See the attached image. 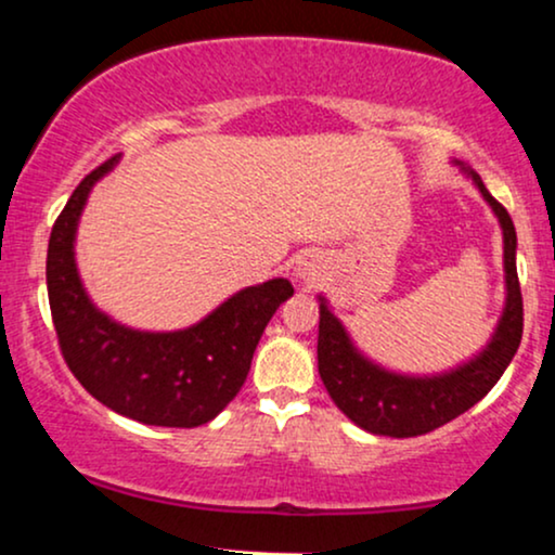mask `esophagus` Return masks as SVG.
<instances>
[{
  "instance_id": "obj_1",
  "label": "esophagus",
  "mask_w": 555,
  "mask_h": 555,
  "mask_svg": "<svg viewBox=\"0 0 555 555\" xmlns=\"http://www.w3.org/2000/svg\"><path fill=\"white\" fill-rule=\"evenodd\" d=\"M295 273L302 284H313V282H318V276H321V263H318L315 258H302L297 263Z\"/></svg>"
}]
</instances>
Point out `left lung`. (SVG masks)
Wrapping results in <instances>:
<instances>
[{
  "instance_id": "obj_1",
  "label": "left lung",
  "mask_w": 555,
  "mask_h": 555,
  "mask_svg": "<svg viewBox=\"0 0 555 555\" xmlns=\"http://www.w3.org/2000/svg\"><path fill=\"white\" fill-rule=\"evenodd\" d=\"M480 190L482 201L499 219L503 234V284L506 299L493 336L486 347L451 371L410 375L388 371L360 352L349 331L334 315L328 299L318 295V373L334 404L362 430L373 436L412 438L441 428L475 406L501 378L521 341V292L517 279V232L506 208L488 193L480 175L454 162Z\"/></svg>"
}]
</instances>
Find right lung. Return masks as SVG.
<instances>
[{"label": "right lung", "instance_id": "right-lung-1", "mask_svg": "<svg viewBox=\"0 0 555 555\" xmlns=\"http://www.w3.org/2000/svg\"><path fill=\"white\" fill-rule=\"evenodd\" d=\"M101 164L69 195L47 253V289L69 371L117 415L162 428H197L240 393L266 326L295 289L286 279L245 286L188 328L140 331L114 321L82 286L75 237Z\"/></svg>", "mask_w": 555, "mask_h": 555}]
</instances>
